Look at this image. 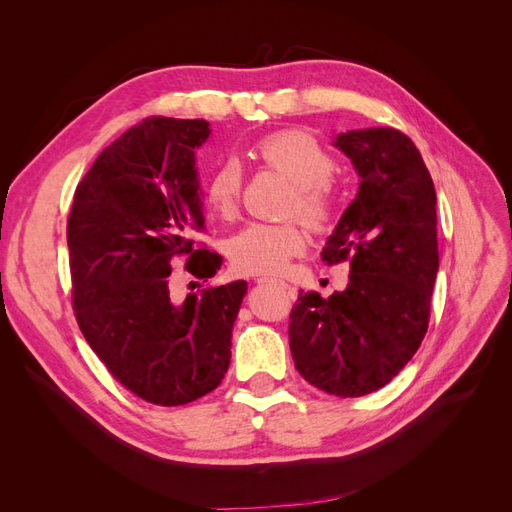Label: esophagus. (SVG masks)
<instances>
[{"mask_svg": "<svg viewBox=\"0 0 512 512\" xmlns=\"http://www.w3.org/2000/svg\"><path fill=\"white\" fill-rule=\"evenodd\" d=\"M257 282H259V284H263V282H276V284H280L282 288H286L288 292H292V288H290L286 282H282V280H276V278H257Z\"/></svg>", "mask_w": 512, "mask_h": 512, "instance_id": "34e87169", "label": "esophagus"}]
</instances>
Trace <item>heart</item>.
Masks as SVG:
<instances>
[{
    "mask_svg": "<svg viewBox=\"0 0 512 512\" xmlns=\"http://www.w3.org/2000/svg\"><path fill=\"white\" fill-rule=\"evenodd\" d=\"M253 157L292 184L286 215L299 218L315 232L332 226L338 211L334 186L336 159L309 132L280 130L253 147ZM242 197V172L236 161H222L203 184L205 205L222 220H234ZM307 232L299 222L249 224L228 242V257L240 274H280L292 257L305 253Z\"/></svg>",
    "mask_w": 512,
    "mask_h": 512,
    "instance_id": "obj_1",
    "label": "heart"
}]
</instances>
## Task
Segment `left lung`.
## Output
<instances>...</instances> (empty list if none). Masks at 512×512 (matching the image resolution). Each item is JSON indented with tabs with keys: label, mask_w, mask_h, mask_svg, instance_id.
<instances>
[{
	"label": "left lung",
	"mask_w": 512,
	"mask_h": 512,
	"mask_svg": "<svg viewBox=\"0 0 512 512\" xmlns=\"http://www.w3.org/2000/svg\"><path fill=\"white\" fill-rule=\"evenodd\" d=\"M361 176L321 261L351 265L348 286L309 290L290 311V353L303 378L342 398L380 390L427 332L438 274L436 188L415 143L394 128L340 134Z\"/></svg>",
	"instance_id": "obj_1"
}]
</instances>
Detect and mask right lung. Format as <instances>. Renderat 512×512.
Returning a JSON list of instances; mask_svg holds the SVG:
<instances>
[{
  "instance_id": "1",
  "label": "right lung",
  "mask_w": 512,
  "mask_h": 512,
  "mask_svg": "<svg viewBox=\"0 0 512 512\" xmlns=\"http://www.w3.org/2000/svg\"><path fill=\"white\" fill-rule=\"evenodd\" d=\"M205 120L149 116L103 149L78 182L68 215L72 309L93 353L134 396L178 407L218 388L247 282L172 294L176 259L209 282L222 257L205 230L195 147Z\"/></svg>"
}]
</instances>
